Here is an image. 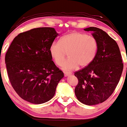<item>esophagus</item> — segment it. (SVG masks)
<instances>
[{
  "mask_svg": "<svg viewBox=\"0 0 127 127\" xmlns=\"http://www.w3.org/2000/svg\"><path fill=\"white\" fill-rule=\"evenodd\" d=\"M71 75V73H67V72H65L64 73V76H70Z\"/></svg>",
  "mask_w": 127,
  "mask_h": 127,
  "instance_id": "esophagus-1",
  "label": "esophagus"
}]
</instances>
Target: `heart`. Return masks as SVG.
I'll list each match as a JSON object with an SVG mask.
<instances>
[{"label": "heart", "mask_w": 127, "mask_h": 127, "mask_svg": "<svg viewBox=\"0 0 127 127\" xmlns=\"http://www.w3.org/2000/svg\"><path fill=\"white\" fill-rule=\"evenodd\" d=\"M50 53L57 64L61 66L69 52V58L63 64L61 69L70 72L78 65L84 67L95 58L97 51L96 41L86 33L72 32L63 37L61 42L54 41L50 46Z\"/></svg>", "instance_id": "1"}]
</instances>
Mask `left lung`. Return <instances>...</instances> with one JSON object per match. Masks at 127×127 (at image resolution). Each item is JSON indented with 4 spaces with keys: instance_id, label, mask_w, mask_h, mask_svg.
<instances>
[{
    "instance_id": "8db88e82",
    "label": "left lung",
    "mask_w": 127,
    "mask_h": 127,
    "mask_svg": "<svg viewBox=\"0 0 127 127\" xmlns=\"http://www.w3.org/2000/svg\"><path fill=\"white\" fill-rule=\"evenodd\" d=\"M84 30L92 32L97 52L90 64L75 72L78 79L75 93L81 102L93 105L104 102L113 93L120 80L124 64L115 40L97 28L89 27Z\"/></svg>"
}]
</instances>
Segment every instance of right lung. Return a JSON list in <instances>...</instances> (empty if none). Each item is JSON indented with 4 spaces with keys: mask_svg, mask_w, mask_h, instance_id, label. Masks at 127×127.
<instances>
[{
    "mask_svg": "<svg viewBox=\"0 0 127 127\" xmlns=\"http://www.w3.org/2000/svg\"><path fill=\"white\" fill-rule=\"evenodd\" d=\"M58 35L53 28H37L14 38L6 55L8 77L23 99L35 104L54 97L64 73L55 66L50 46Z\"/></svg>",
    "mask_w": 127,
    "mask_h": 127,
    "instance_id": "1",
    "label": "right lung"
}]
</instances>
